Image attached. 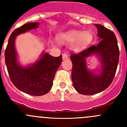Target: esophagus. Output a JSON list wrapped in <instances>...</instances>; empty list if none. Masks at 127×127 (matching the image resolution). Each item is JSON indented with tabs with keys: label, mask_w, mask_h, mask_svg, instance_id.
Instances as JSON below:
<instances>
[{
	"label": "esophagus",
	"mask_w": 127,
	"mask_h": 127,
	"mask_svg": "<svg viewBox=\"0 0 127 127\" xmlns=\"http://www.w3.org/2000/svg\"><path fill=\"white\" fill-rule=\"evenodd\" d=\"M68 59V56H67V54H66V53H64L63 55V60H67Z\"/></svg>",
	"instance_id": "1"
}]
</instances>
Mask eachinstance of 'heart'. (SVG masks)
Returning <instances> with one entry per match:
<instances>
[{
    "mask_svg": "<svg viewBox=\"0 0 127 127\" xmlns=\"http://www.w3.org/2000/svg\"><path fill=\"white\" fill-rule=\"evenodd\" d=\"M91 35L87 32L84 33L79 31H70L63 35L61 40L67 43H74L78 42L79 45H84L90 41Z\"/></svg>",
    "mask_w": 127,
    "mask_h": 127,
    "instance_id": "heart-1",
    "label": "heart"
}]
</instances>
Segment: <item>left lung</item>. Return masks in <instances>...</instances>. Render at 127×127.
<instances>
[{
  "label": "left lung",
  "instance_id": "obj_1",
  "mask_svg": "<svg viewBox=\"0 0 127 127\" xmlns=\"http://www.w3.org/2000/svg\"><path fill=\"white\" fill-rule=\"evenodd\" d=\"M98 29L99 42L97 45L72 54V80L78 93L93 95L108 87L116 74L119 60V49L114 33L100 24H95ZM95 54L101 63V69L98 73L88 70L86 58Z\"/></svg>",
  "mask_w": 127,
  "mask_h": 127
}]
</instances>
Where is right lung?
<instances>
[{
    "label": "right lung",
    "instance_id": "1",
    "mask_svg": "<svg viewBox=\"0 0 127 127\" xmlns=\"http://www.w3.org/2000/svg\"><path fill=\"white\" fill-rule=\"evenodd\" d=\"M39 24L28 23L15 29L9 37L5 52L6 66L13 85L21 92L32 96H42L50 91L55 73L62 61L61 55L54 57L43 52L37 61L25 67L18 62L16 37L39 28Z\"/></svg>",
    "mask_w": 127,
    "mask_h": 127
}]
</instances>
